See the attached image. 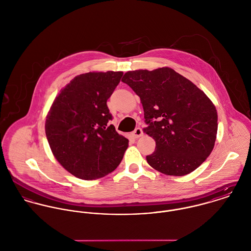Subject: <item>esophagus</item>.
<instances>
[{
  "instance_id": "34e87169",
  "label": "esophagus",
  "mask_w": 251,
  "mask_h": 251,
  "mask_svg": "<svg viewBox=\"0 0 251 251\" xmlns=\"http://www.w3.org/2000/svg\"><path fill=\"white\" fill-rule=\"evenodd\" d=\"M142 135H143V131H142V129L139 128V127L136 128L135 131L131 133V136H132L134 139H139Z\"/></svg>"
}]
</instances>
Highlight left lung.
<instances>
[{
	"mask_svg": "<svg viewBox=\"0 0 251 251\" xmlns=\"http://www.w3.org/2000/svg\"><path fill=\"white\" fill-rule=\"evenodd\" d=\"M122 82L139 96L147 124L144 132L156 141L147 163L167 175L193 172L215 145L218 112L212 101L168 67L128 71Z\"/></svg>",
	"mask_w": 251,
	"mask_h": 251,
	"instance_id": "obj_1",
	"label": "left lung"
}]
</instances>
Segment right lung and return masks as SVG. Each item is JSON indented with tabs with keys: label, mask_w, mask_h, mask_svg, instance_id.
I'll return each instance as SVG.
<instances>
[{
	"label": "right lung",
	"mask_w": 251,
	"mask_h": 251,
	"mask_svg": "<svg viewBox=\"0 0 251 251\" xmlns=\"http://www.w3.org/2000/svg\"><path fill=\"white\" fill-rule=\"evenodd\" d=\"M121 71L78 75L57 95L46 117L45 133L57 162L72 175L95 180L112 172L129 140L110 125L107 100Z\"/></svg>",
	"instance_id": "1"
}]
</instances>
